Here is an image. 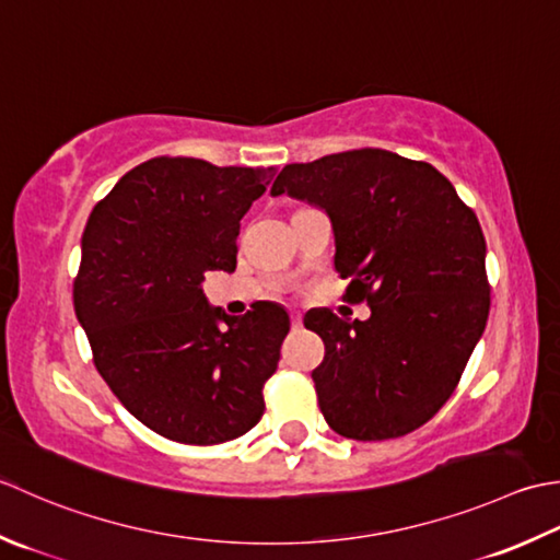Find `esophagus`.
<instances>
[{"label":"esophagus","mask_w":560,"mask_h":560,"mask_svg":"<svg viewBox=\"0 0 560 560\" xmlns=\"http://www.w3.org/2000/svg\"><path fill=\"white\" fill-rule=\"evenodd\" d=\"M292 328H302V314L292 312Z\"/></svg>","instance_id":"obj_1"}]
</instances>
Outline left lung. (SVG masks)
<instances>
[{"instance_id":"obj_1","label":"left lung","mask_w":560,"mask_h":560,"mask_svg":"<svg viewBox=\"0 0 560 560\" xmlns=\"http://www.w3.org/2000/svg\"><path fill=\"white\" fill-rule=\"evenodd\" d=\"M272 196L326 210L343 300L368 322L304 316L326 346L312 372L318 408L338 435L374 442L425 425L462 380L490 310L486 238L435 166L386 150L288 164Z\"/></svg>"}]
</instances>
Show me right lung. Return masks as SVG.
Masks as SVG:
<instances>
[{"label":"right lung","instance_id":"right-lung-1","mask_svg":"<svg viewBox=\"0 0 560 560\" xmlns=\"http://www.w3.org/2000/svg\"><path fill=\"white\" fill-rule=\"evenodd\" d=\"M272 176V166L156 156L89 214L77 318L110 392L166 440L230 442L264 416L290 316L272 302L226 316L202 280L234 272L238 222Z\"/></svg>","mask_w":560,"mask_h":560}]
</instances>
